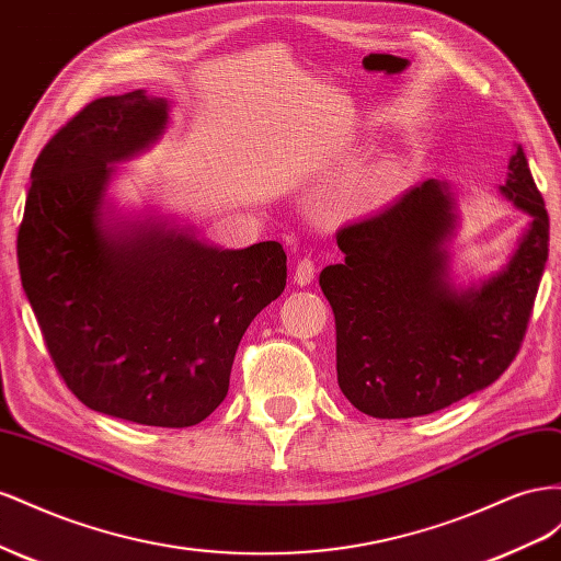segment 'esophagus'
Wrapping results in <instances>:
<instances>
[{
  "mask_svg": "<svg viewBox=\"0 0 561 561\" xmlns=\"http://www.w3.org/2000/svg\"><path fill=\"white\" fill-rule=\"evenodd\" d=\"M314 272H317V265L312 259H300L296 263V272H294V282L298 286H308L312 279H314Z\"/></svg>",
  "mask_w": 561,
  "mask_h": 561,
  "instance_id": "obj_1",
  "label": "esophagus"
}]
</instances>
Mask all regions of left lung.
Instances as JSON below:
<instances>
[{
  "label": "left lung",
  "mask_w": 561,
  "mask_h": 561,
  "mask_svg": "<svg viewBox=\"0 0 561 561\" xmlns=\"http://www.w3.org/2000/svg\"><path fill=\"white\" fill-rule=\"evenodd\" d=\"M503 195L531 222L510 263L470 289L449 277L458 211L430 179L335 234L343 263L319 286L335 317V371L350 404L374 419L435 413L484 390L517 357L548 261L550 218L522 146Z\"/></svg>",
  "instance_id": "1"
}]
</instances>
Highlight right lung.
<instances>
[{
  "instance_id": "add662e5",
  "label": "right lung",
  "mask_w": 561,
  "mask_h": 561,
  "mask_svg": "<svg viewBox=\"0 0 561 561\" xmlns=\"http://www.w3.org/2000/svg\"><path fill=\"white\" fill-rule=\"evenodd\" d=\"M169 101L105 95L60 126L30 173L19 230L25 296L79 402L154 427L226 399L244 331L286 286L279 242L204 244L164 218L122 220L110 175L164 134Z\"/></svg>"
}]
</instances>
